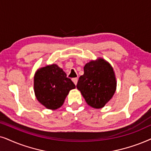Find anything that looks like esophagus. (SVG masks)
Instances as JSON below:
<instances>
[{"label": "esophagus", "mask_w": 151, "mask_h": 151, "mask_svg": "<svg viewBox=\"0 0 151 151\" xmlns=\"http://www.w3.org/2000/svg\"><path fill=\"white\" fill-rule=\"evenodd\" d=\"M72 81L74 82V83L75 84V85H77V81H78V79H77V78H73V79H72Z\"/></svg>", "instance_id": "34e87169"}]
</instances>
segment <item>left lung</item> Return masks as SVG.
<instances>
[{
  "label": "left lung",
  "mask_w": 151,
  "mask_h": 151,
  "mask_svg": "<svg viewBox=\"0 0 151 151\" xmlns=\"http://www.w3.org/2000/svg\"><path fill=\"white\" fill-rule=\"evenodd\" d=\"M84 74L79 77L77 88L86 103L94 108H103L111 99L116 81L111 65L101 58L87 63Z\"/></svg>",
  "instance_id": "1"
}]
</instances>
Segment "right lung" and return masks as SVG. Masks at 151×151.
<instances>
[{
    "mask_svg": "<svg viewBox=\"0 0 151 151\" xmlns=\"http://www.w3.org/2000/svg\"><path fill=\"white\" fill-rule=\"evenodd\" d=\"M75 88L65 72L56 64L40 68L34 77L36 97L47 109L56 110L61 107L70 90Z\"/></svg>",
    "mask_w": 151,
    "mask_h": 151,
    "instance_id": "1",
    "label": "right lung"
}]
</instances>
